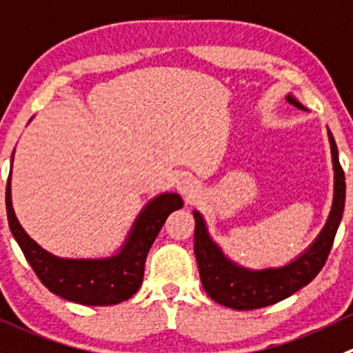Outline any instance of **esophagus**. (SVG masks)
I'll use <instances>...</instances> for the list:
<instances>
[{
	"label": "esophagus",
	"instance_id": "34e87169",
	"mask_svg": "<svg viewBox=\"0 0 353 353\" xmlns=\"http://www.w3.org/2000/svg\"><path fill=\"white\" fill-rule=\"evenodd\" d=\"M177 190H179V193L183 194L186 200H191V198L198 193V190H200V184H198V181L194 179V177L184 176L181 177L179 183H177Z\"/></svg>",
	"mask_w": 353,
	"mask_h": 353
}]
</instances>
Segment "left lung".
<instances>
[{"label": "left lung", "mask_w": 353, "mask_h": 353, "mask_svg": "<svg viewBox=\"0 0 353 353\" xmlns=\"http://www.w3.org/2000/svg\"><path fill=\"white\" fill-rule=\"evenodd\" d=\"M286 100L305 110L293 97H288ZM330 143L334 167L333 208L316 241L309 246L305 253H302L299 259L285 268L252 271V269L236 265L212 241L200 212H193L194 255H196L198 271H200L205 292L214 302L234 310L262 309V307H269L288 299L319 274L331 252L345 208V172L338 160V148L331 132Z\"/></svg>", "instance_id": "left-lung-1"}]
</instances>
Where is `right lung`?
I'll list each match as a JSON object with an SVG mask.
<instances>
[{
  "mask_svg": "<svg viewBox=\"0 0 353 353\" xmlns=\"http://www.w3.org/2000/svg\"><path fill=\"white\" fill-rule=\"evenodd\" d=\"M10 179L12 170L6 183V214L13 238L39 281L54 295L81 305H115L131 299L141 286L146 255L163 222L183 207L179 194H160L143 208L117 255L108 259H60L41 248L19 224L12 207Z\"/></svg>",
  "mask_w": 353,
  "mask_h": 353,
  "instance_id": "add662e5",
  "label": "right lung"
}]
</instances>
